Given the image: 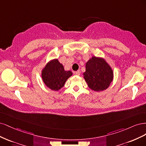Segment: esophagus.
<instances>
[{
    "label": "esophagus",
    "mask_w": 146,
    "mask_h": 146,
    "mask_svg": "<svg viewBox=\"0 0 146 146\" xmlns=\"http://www.w3.org/2000/svg\"><path fill=\"white\" fill-rule=\"evenodd\" d=\"M80 73H81V72H80V70H78V71L74 72V74H76V75H78V76L80 75Z\"/></svg>",
    "instance_id": "esophagus-1"
}]
</instances>
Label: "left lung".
Returning a JSON list of instances; mask_svg holds the SVG:
<instances>
[{
    "label": "left lung",
    "instance_id": "1",
    "mask_svg": "<svg viewBox=\"0 0 146 146\" xmlns=\"http://www.w3.org/2000/svg\"><path fill=\"white\" fill-rule=\"evenodd\" d=\"M84 76L89 88L100 92L109 87L113 81V73L105 60L93 56L86 63Z\"/></svg>",
    "mask_w": 146,
    "mask_h": 146
}]
</instances>
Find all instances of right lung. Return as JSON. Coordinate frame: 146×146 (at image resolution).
Returning <instances> with one entry per match:
<instances>
[{
  "mask_svg": "<svg viewBox=\"0 0 146 146\" xmlns=\"http://www.w3.org/2000/svg\"><path fill=\"white\" fill-rule=\"evenodd\" d=\"M72 75V72L65 71L64 66L58 59H54L48 62L42 73L43 81L52 90L60 89Z\"/></svg>",
  "mask_w": 146,
  "mask_h": 146,
  "instance_id": "add662e5",
  "label": "right lung"
}]
</instances>
